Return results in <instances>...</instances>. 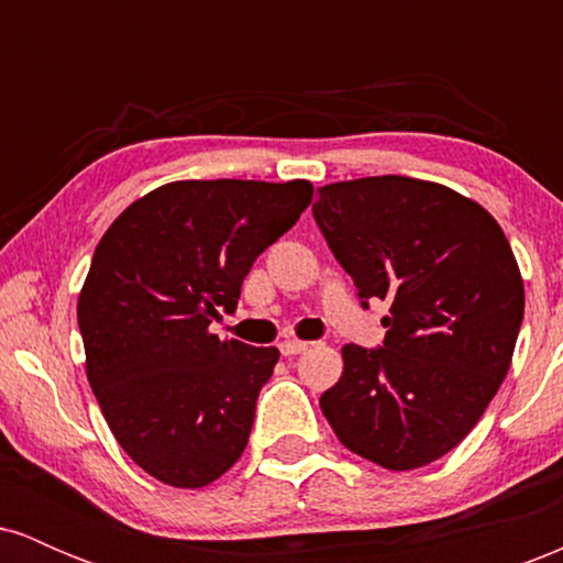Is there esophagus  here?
Segmentation results:
<instances>
[{
	"mask_svg": "<svg viewBox=\"0 0 563 563\" xmlns=\"http://www.w3.org/2000/svg\"><path fill=\"white\" fill-rule=\"evenodd\" d=\"M309 349V344L307 341H299V339H286L280 344V352L286 354V357H294V354H301V352H307Z\"/></svg>",
	"mask_w": 563,
	"mask_h": 563,
	"instance_id": "esophagus-1",
	"label": "esophagus"
}]
</instances>
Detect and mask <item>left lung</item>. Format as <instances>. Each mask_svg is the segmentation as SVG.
Segmentation results:
<instances>
[{
	"label": "left lung",
	"mask_w": 563,
	"mask_h": 563,
	"mask_svg": "<svg viewBox=\"0 0 563 563\" xmlns=\"http://www.w3.org/2000/svg\"><path fill=\"white\" fill-rule=\"evenodd\" d=\"M322 235L360 299L389 301L384 349L346 344L320 397L339 442L389 471L421 468L479 423L506 378L525 280L484 206L429 179L318 187Z\"/></svg>",
	"instance_id": "left-lung-1"
}]
</instances>
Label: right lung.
I'll use <instances>...</instances> for the list:
<instances>
[{
	"instance_id": "obj_1",
	"label": "right lung",
	"mask_w": 563,
	"mask_h": 563,
	"mask_svg": "<svg viewBox=\"0 0 563 563\" xmlns=\"http://www.w3.org/2000/svg\"><path fill=\"white\" fill-rule=\"evenodd\" d=\"M312 196L307 179H179L97 243L76 307L84 365L115 442L153 479L200 489L243 455L280 352L209 325Z\"/></svg>"
}]
</instances>
